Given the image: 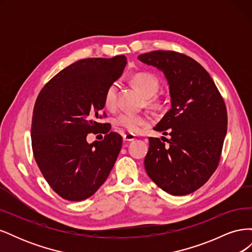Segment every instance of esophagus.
<instances>
[{
  "mask_svg": "<svg viewBox=\"0 0 252 252\" xmlns=\"http://www.w3.org/2000/svg\"><path fill=\"white\" fill-rule=\"evenodd\" d=\"M123 140L125 142H131V141H134L135 140V135L132 134V133H125L123 135Z\"/></svg>",
  "mask_w": 252,
  "mask_h": 252,
  "instance_id": "esophagus-1",
  "label": "esophagus"
}]
</instances>
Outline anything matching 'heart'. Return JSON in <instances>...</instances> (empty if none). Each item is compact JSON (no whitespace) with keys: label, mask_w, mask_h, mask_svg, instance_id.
<instances>
[{"label":"heart","mask_w":252,"mask_h":252,"mask_svg":"<svg viewBox=\"0 0 252 252\" xmlns=\"http://www.w3.org/2000/svg\"><path fill=\"white\" fill-rule=\"evenodd\" d=\"M131 83L133 87L139 91V93L147 98V104L152 107L158 108L161 106L157 98H151L150 96L155 95L159 88V82L154 74L147 72H140L134 74ZM117 97V86L112 84L106 90L104 96V104L106 108L111 109L116 105ZM114 123L118 126L125 128L126 130L130 132H138L140 129L144 126H148L151 123V118L148 114H136V113H123L118 117L114 121Z\"/></svg>","instance_id":"b5f03b06"}]
</instances>
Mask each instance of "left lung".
I'll return each mask as SVG.
<instances>
[{"label":"left lung","instance_id":"left-lung-1","mask_svg":"<svg viewBox=\"0 0 252 252\" xmlns=\"http://www.w3.org/2000/svg\"><path fill=\"white\" fill-rule=\"evenodd\" d=\"M138 59L163 71L171 97V108L154 128L169 134L170 140L165 146L159 139L149 138L145 169L164 191L189 194L202 187L219 165L227 132L224 100L209 73L190 57L156 50Z\"/></svg>","mask_w":252,"mask_h":252}]
</instances>
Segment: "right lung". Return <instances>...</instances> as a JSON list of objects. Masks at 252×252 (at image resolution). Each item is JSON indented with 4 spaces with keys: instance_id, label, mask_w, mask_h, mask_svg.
<instances>
[{
    "instance_id": "right-lung-1",
    "label": "right lung",
    "mask_w": 252,
    "mask_h": 252,
    "mask_svg": "<svg viewBox=\"0 0 252 252\" xmlns=\"http://www.w3.org/2000/svg\"><path fill=\"white\" fill-rule=\"evenodd\" d=\"M127 64L125 56L89 58L64 68L43 87L32 122L35 162L53 191L65 200L88 199L107 180L122 136L98 123L106 90ZM105 116V114H104ZM105 133L88 144V133Z\"/></svg>"
}]
</instances>
